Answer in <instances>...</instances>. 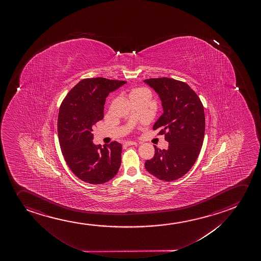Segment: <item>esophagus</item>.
Instances as JSON below:
<instances>
[{"instance_id":"1","label":"esophagus","mask_w":261,"mask_h":261,"mask_svg":"<svg viewBox=\"0 0 261 261\" xmlns=\"http://www.w3.org/2000/svg\"><path fill=\"white\" fill-rule=\"evenodd\" d=\"M125 145L126 146H135L137 145V143L134 141H126Z\"/></svg>"}]
</instances>
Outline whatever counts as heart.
I'll return each instance as SVG.
<instances>
[{
  "label": "heart",
  "instance_id": "1",
  "mask_svg": "<svg viewBox=\"0 0 261 261\" xmlns=\"http://www.w3.org/2000/svg\"><path fill=\"white\" fill-rule=\"evenodd\" d=\"M141 90H142V89H137V90H134V91H132V93H134V92H136V91H141Z\"/></svg>",
  "mask_w": 261,
  "mask_h": 261
}]
</instances>
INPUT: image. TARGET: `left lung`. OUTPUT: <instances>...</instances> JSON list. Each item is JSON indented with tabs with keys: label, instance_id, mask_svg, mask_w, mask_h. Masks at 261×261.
I'll return each instance as SVG.
<instances>
[{
	"label": "left lung",
	"instance_id": "1",
	"mask_svg": "<svg viewBox=\"0 0 261 261\" xmlns=\"http://www.w3.org/2000/svg\"><path fill=\"white\" fill-rule=\"evenodd\" d=\"M162 101L164 114L153 129L165 135L167 149L154 146V155L145 163L146 170L161 180H176L188 173L198 157L204 139L205 115L202 102L190 86L171 78L144 81Z\"/></svg>",
	"mask_w": 261,
	"mask_h": 261
}]
</instances>
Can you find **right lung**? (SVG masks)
<instances>
[{
	"label": "right lung",
	"instance_id": "1",
	"mask_svg": "<svg viewBox=\"0 0 261 261\" xmlns=\"http://www.w3.org/2000/svg\"><path fill=\"white\" fill-rule=\"evenodd\" d=\"M125 81L84 79L68 92L59 108L58 134L66 164L81 180L104 184L118 172L122 145H95L92 127L104 117L106 97Z\"/></svg>",
	"mask_w": 261,
	"mask_h": 261
}]
</instances>
